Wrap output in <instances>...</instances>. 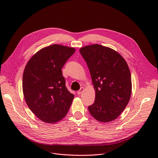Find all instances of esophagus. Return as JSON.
<instances>
[{
    "instance_id": "esophagus-1",
    "label": "esophagus",
    "mask_w": 158,
    "mask_h": 158,
    "mask_svg": "<svg viewBox=\"0 0 158 158\" xmlns=\"http://www.w3.org/2000/svg\"><path fill=\"white\" fill-rule=\"evenodd\" d=\"M84 90V88H81V89L77 91V94H81Z\"/></svg>"
}]
</instances>
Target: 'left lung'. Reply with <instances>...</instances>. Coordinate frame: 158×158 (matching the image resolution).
<instances>
[{"mask_svg":"<svg viewBox=\"0 0 158 158\" xmlns=\"http://www.w3.org/2000/svg\"><path fill=\"white\" fill-rule=\"evenodd\" d=\"M80 53L89 68L94 103L88 107L93 118L104 123L115 120L125 110L132 93L131 74L123 56L99 44L81 47Z\"/></svg>","mask_w":158,"mask_h":158,"instance_id":"1","label":"left lung"}]
</instances>
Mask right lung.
Segmentation results:
<instances>
[{
	"label": "right lung",
	"mask_w": 158,
	"mask_h": 158,
	"mask_svg": "<svg viewBox=\"0 0 158 158\" xmlns=\"http://www.w3.org/2000/svg\"><path fill=\"white\" fill-rule=\"evenodd\" d=\"M76 49L54 44L38 51L27 62L23 76V91L31 111L41 121L55 123L63 119L74 94L65 86L62 68Z\"/></svg>",
	"instance_id": "1"
}]
</instances>
